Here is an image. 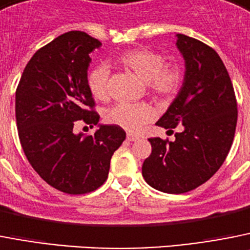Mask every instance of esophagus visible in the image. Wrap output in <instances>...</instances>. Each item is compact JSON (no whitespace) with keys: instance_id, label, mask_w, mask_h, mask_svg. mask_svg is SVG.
Wrapping results in <instances>:
<instances>
[{"instance_id":"1","label":"esophagus","mask_w":250,"mask_h":250,"mask_svg":"<svg viewBox=\"0 0 250 250\" xmlns=\"http://www.w3.org/2000/svg\"><path fill=\"white\" fill-rule=\"evenodd\" d=\"M127 140L129 141V142H134V141L140 140V137H138V136H134V134L132 133H127Z\"/></svg>"}]
</instances>
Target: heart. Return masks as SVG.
Wrapping results in <instances>:
<instances>
[{
    "instance_id": "heart-1",
    "label": "heart",
    "mask_w": 250,
    "mask_h": 250,
    "mask_svg": "<svg viewBox=\"0 0 250 250\" xmlns=\"http://www.w3.org/2000/svg\"><path fill=\"white\" fill-rule=\"evenodd\" d=\"M114 62L132 70L146 82L147 90L161 101L173 99L185 82V69L180 62H165V56L149 49H131L116 56ZM109 69L99 65L89 71L86 85L92 97L105 102L109 98L108 90ZM153 118V109L148 103H117L108 108L104 114L105 122L125 131L138 132Z\"/></svg>"
}]
</instances>
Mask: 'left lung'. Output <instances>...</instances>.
Instances as JSON below:
<instances>
[{"mask_svg": "<svg viewBox=\"0 0 250 250\" xmlns=\"http://www.w3.org/2000/svg\"><path fill=\"white\" fill-rule=\"evenodd\" d=\"M185 59V82L176 99L156 125L175 140L148 138L151 155L142 175L149 186L167 194H184L203 185L220 168L233 145L238 107L224 62L209 45L177 34Z\"/></svg>", "mask_w": 250, "mask_h": 250, "instance_id": "1", "label": "left lung"}]
</instances>
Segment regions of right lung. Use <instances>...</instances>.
<instances>
[{"instance_id": "obj_1", "label": "right lung", "mask_w": 250, "mask_h": 250, "mask_svg": "<svg viewBox=\"0 0 250 250\" xmlns=\"http://www.w3.org/2000/svg\"><path fill=\"white\" fill-rule=\"evenodd\" d=\"M102 45L83 31H69L39 49L16 89V123L26 157L39 176L70 195L92 192L108 177L110 158L125 140L123 128L101 125L74 133L78 121L98 125L86 85L90 54Z\"/></svg>"}]
</instances>
